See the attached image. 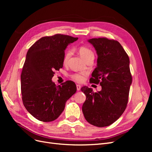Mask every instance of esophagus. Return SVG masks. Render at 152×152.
<instances>
[{
    "mask_svg": "<svg viewBox=\"0 0 152 152\" xmlns=\"http://www.w3.org/2000/svg\"><path fill=\"white\" fill-rule=\"evenodd\" d=\"M76 86H77V91H80V89H81V86L79 85V84H77Z\"/></svg>",
    "mask_w": 152,
    "mask_h": 152,
    "instance_id": "obj_1",
    "label": "esophagus"
}]
</instances>
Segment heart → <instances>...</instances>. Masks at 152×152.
Listing matches in <instances>:
<instances>
[{"label":"heart","instance_id":"obj_1","mask_svg":"<svg viewBox=\"0 0 152 152\" xmlns=\"http://www.w3.org/2000/svg\"><path fill=\"white\" fill-rule=\"evenodd\" d=\"M78 50H79V53L80 55V56L83 58L84 60H86V59L89 58L91 56H94L93 52L90 49H89L88 48H87L86 46H80V48H79ZM71 55H72V50H68L65 53V56H64V58H63L64 64L67 63L69 58H70L71 56ZM72 79L77 82H82L84 79V74L82 73H74V74H73L72 75Z\"/></svg>","mask_w":152,"mask_h":152}]
</instances>
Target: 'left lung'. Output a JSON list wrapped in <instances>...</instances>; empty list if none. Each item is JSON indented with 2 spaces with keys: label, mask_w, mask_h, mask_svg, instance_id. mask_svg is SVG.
<instances>
[{
  "label": "left lung",
  "mask_w": 152,
  "mask_h": 152,
  "mask_svg": "<svg viewBox=\"0 0 152 152\" xmlns=\"http://www.w3.org/2000/svg\"><path fill=\"white\" fill-rule=\"evenodd\" d=\"M98 54L97 67L91 83L99 84L102 91L94 93L87 86L81 91L86 96L82 105L86 120L94 126H108L125 111L132 83L129 58L118 41L107 38L91 39Z\"/></svg>",
  "instance_id": "8db88e82"
}]
</instances>
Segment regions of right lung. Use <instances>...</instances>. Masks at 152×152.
Listing matches in <instances>:
<instances>
[{"mask_svg":"<svg viewBox=\"0 0 152 152\" xmlns=\"http://www.w3.org/2000/svg\"><path fill=\"white\" fill-rule=\"evenodd\" d=\"M77 39L63 34L44 37L27 52L21 74L22 100L27 111L40 121L56 120L66 101L76 93L73 81L56 86L51 79L54 71L63 66L67 45Z\"/></svg>","mask_w":152,"mask_h":152,"instance_id":"right-lung-1","label":"right lung"}]
</instances>
